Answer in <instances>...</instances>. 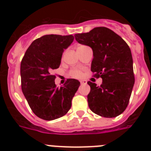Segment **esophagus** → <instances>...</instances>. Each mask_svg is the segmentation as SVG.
Here are the masks:
<instances>
[{
    "mask_svg": "<svg viewBox=\"0 0 151 151\" xmlns=\"http://www.w3.org/2000/svg\"><path fill=\"white\" fill-rule=\"evenodd\" d=\"M80 83H81V85H86L87 84V81H85V80H80Z\"/></svg>",
    "mask_w": 151,
    "mask_h": 151,
    "instance_id": "obj_1",
    "label": "esophagus"
}]
</instances>
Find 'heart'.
Here are the masks:
<instances>
[{
  "label": "heart",
  "mask_w": 151,
  "mask_h": 151,
  "mask_svg": "<svg viewBox=\"0 0 151 151\" xmlns=\"http://www.w3.org/2000/svg\"><path fill=\"white\" fill-rule=\"evenodd\" d=\"M82 72L80 71L79 69H73L70 72V75H71V76L75 77V78H78L82 76Z\"/></svg>",
  "instance_id": "heart-1"
}]
</instances>
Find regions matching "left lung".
Masks as SVG:
<instances>
[{
  "instance_id": "1",
  "label": "left lung",
  "mask_w": 151,
  "mask_h": 151,
  "mask_svg": "<svg viewBox=\"0 0 151 151\" xmlns=\"http://www.w3.org/2000/svg\"><path fill=\"white\" fill-rule=\"evenodd\" d=\"M81 45L93 50L91 70L102 78L97 86L88 82L89 108L97 115L113 118L127 107L134 84L133 60L129 45L111 29L96 27L89 32L75 35Z\"/></svg>"
}]
</instances>
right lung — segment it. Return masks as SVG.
Instances as JSON below:
<instances>
[{"instance_id": "1", "label": "right lung", "mask_w": 151, "mask_h": 151, "mask_svg": "<svg viewBox=\"0 0 151 151\" xmlns=\"http://www.w3.org/2000/svg\"><path fill=\"white\" fill-rule=\"evenodd\" d=\"M73 35H45L31 44L21 62L22 91L33 113L45 120H54L67 113L80 86L69 78L56 88L54 69L59 68L64 50L73 43Z\"/></svg>"}]
</instances>
